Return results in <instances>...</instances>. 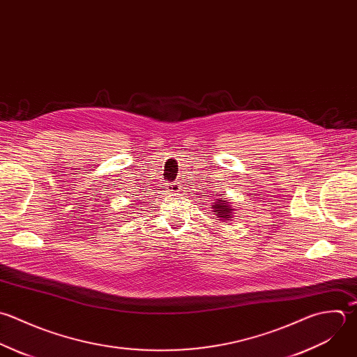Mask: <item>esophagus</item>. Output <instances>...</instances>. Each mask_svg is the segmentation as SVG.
I'll return each instance as SVG.
<instances>
[{
    "mask_svg": "<svg viewBox=\"0 0 357 357\" xmlns=\"http://www.w3.org/2000/svg\"><path fill=\"white\" fill-rule=\"evenodd\" d=\"M181 190V185L179 182H172V183H168V192H172V193H176Z\"/></svg>",
    "mask_w": 357,
    "mask_h": 357,
    "instance_id": "34e87169",
    "label": "esophagus"
}]
</instances>
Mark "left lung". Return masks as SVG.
Wrapping results in <instances>:
<instances>
[{"instance_id":"1","label":"left lung","mask_w":357,"mask_h":357,"mask_svg":"<svg viewBox=\"0 0 357 357\" xmlns=\"http://www.w3.org/2000/svg\"><path fill=\"white\" fill-rule=\"evenodd\" d=\"M213 208H214V213L217 214V218H221V220H228L232 213L229 202L225 199H218V202L214 203Z\"/></svg>"}]
</instances>
